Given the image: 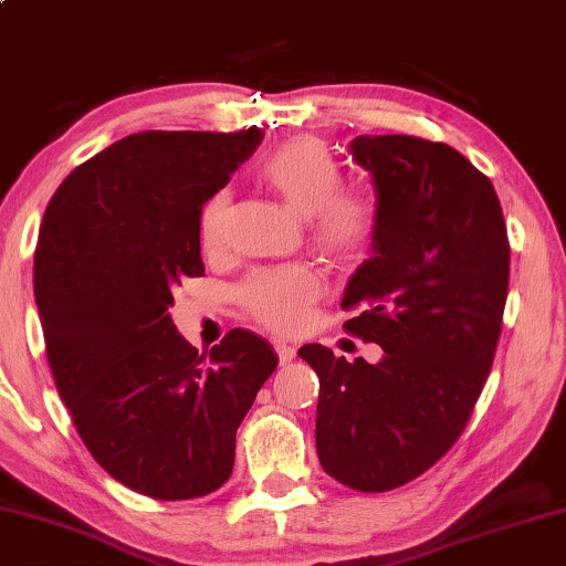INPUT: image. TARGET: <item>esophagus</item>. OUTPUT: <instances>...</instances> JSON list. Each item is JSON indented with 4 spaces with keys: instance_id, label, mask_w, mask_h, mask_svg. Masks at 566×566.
<instances>
[{
    "instance_id": "1",
    "label": "esophagus",
    "mask_w": 566,
    "mask_h": 566,
    "mask_svg": "<svg viewBox=\"0 0 566 566\" xmlns=\"http://www.w3.org/2000/svg\"><path fill=\"white\" fill-rule=\"evenodd\" d=\"M275 354H277V360H281V364L285 366V364H291V360L295 358V348L291 344H285V340H277Z\"/></svg>"
}]
</instances>
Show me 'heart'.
I'll use <instances>...</instances> for the list:
<instances>
[{
    "mask_svg": "<svg viewBox=\"0 0 566 566\" xmlns=\"http://www.w3.org/2000/svg\"><path fill=\"white\" fill-rule=\"evenodd\" d=\"M258 178L293 212L305 218L308 248L333 265L364 261L381 226V200L368 185H346L344 165L316 137H291L258 163ZM230 192L218 190L202 202L198 235L206 253H220L228 238ZM323 281L311 265L263 268L245 277L238 298L265 328L295 333L321 298Z\"/></svg>",
    "mask_w": 566,
    "mask_h": 566,
    "instance_id": "b5f03b06",
    "label": "heart"
}]
</instances>
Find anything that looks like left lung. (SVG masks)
Returning a JSON list of instances; mask_svg holds the SVG:
<instances>
[{"label":"left lung","mask_w":566,"mask_h":566,"mask_svg":"<svg viewBox=\"0 0 566 566\" xmlns=\"http://www.w3.org/2000/svg\"><path fill=\"white\" fill-rule=\"evenodd\" d=\"M354 160L374 175L381 226L350 277L344 323L384 348L378 364L308 344L318 374L316 449L328 476L388 492L421 476L464 433L502 336L509 238L484 172L443 143L360 135Z\"/></svg>","instance_id":"obj_1"}]
</instances>
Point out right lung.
Instances as JSON below:
<instances>
[{
	"label": "right lung",
	"instance_id": "1",
	"mask_svg": "<svg viewBox=\"0 0 566 566\" xmlns=\"http://www.w3.org/2000/svg\"><path fill=\"white\" fill-rule=\"evenodd\" d=\"M263 133L127 135L74 168L44 210L34 301L60 398L97 464L137 494L178 502L233 474L235 431L277 366L245 328L198 354L170 318L200 277L202 202Z\"/></svg>",
	"mask_w": 566,
	"mask_h": 566
}]
</instances>
